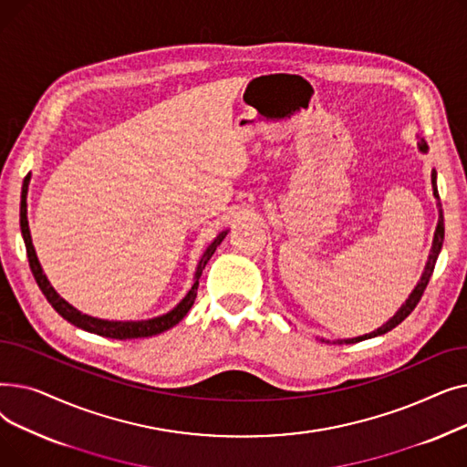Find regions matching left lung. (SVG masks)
I'll return each mask as SVG.
<instances>
[{
  "label": "left lung",
  "mask_w": 467,
  "mask_h": 467,
  "mask_svg": "<svg viewBox=\"0 0 467 467\" xmlns=\"http://www.w3.org/2000/svg\"><path fill=\"white\" fill-rule=\"evenodd\" d=\"M419 151L420 153H428V143L424 141V138H420L419 141ZM431 187H433V196L437 199V212H439V219H437V227H435V233H433V242H431V250H430V255H428V263L424 266V273L419 280V284L414 285V289L410 291V296L407 297V301L400 306V310L389 317V320L386 324H382L379 329L371 331V333H365V335H359V337H352V338H337L333 340V345H354V342H359V340H367V338H373V337H379V335H384L388 331L394 329L396 326H400L405 317L414 310V306L419 305L422 293L431 278V273L435 268V261L439 257V252L441 248H443V240H445V223H443V210H441V202H439V192H437V171L431 170Z\"/></svg>",
  "instance_id": "1"
}]
</instances>
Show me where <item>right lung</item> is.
Listing matches in <instances>:
<instances>
[{
  "instance_id": "1",
  "label": "right lung",
  "mask_w": 467,
  "mask_h": 467,
  "mask_svg": "<svg viewBox=\"0 0 467 467\" xmlns=\"http://www.w3.org/2000/svg\"><path fill=\"white\" fill-rule=\"evenodd\" d=\"M30 178L32 174H28L24 178L22 183V194H20V231H22V238L24 244H26V254H28V261H30V268H32V275L39 285V289L43 291V296L47 297V301L51 303V306L67 320L69 324H73L76 327L94 333V335H100V337H108V338H117V340H127V338H143V337H153L159 333L168 331L170 327H174L176 324H180L183 320V316L191 310L194 299H196V289H199V278L204 271L206 263L212 259L215 248L219 246L223 238L227 236V231H221L213 240L210 246L204 250L199 265H196V271L192 276V285L187 291V296L171 308L170 312L162 314V316H155L150 317V320H129V322H120V320H102V317H94L88 314H83L81 310H78L76 306H71L67 301H64L57 289L51 285V282L47 280L41 263L37 259L36 248L32 244V234H30V225H28V185H30Z\"/></svg>"
}]
</instances>
